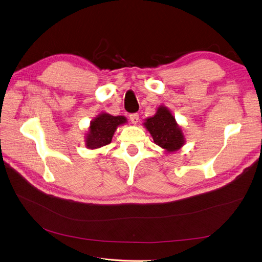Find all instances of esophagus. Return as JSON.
Here are the masks:
<instances>
[{"label":"esophagus","instance_id":"1","mask_svg":"<svg viewBox=\"0 0 262 262\" xmlns=\"http://www.w3.org/2000/svg\"><path fill=\"white\" fill-rule=\"evenodd\" d=\"M129 120L133 124L136 125L139 121V115H138V113H132V115L129 116Z\"/></svg>","mask_w":262,"mask_h":262}]
</instances>
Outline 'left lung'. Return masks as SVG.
I'll return each mask as SVG.
<instances>
[{
    "instance_id": "8db88e82",
    "label": "left lung",
    "mask_w": 262,
    "mask_h": 262,
    "mask_svg": "<svg viewBox=\"0 0 262 262\" xmlns=\"http://www.w3.org/2000/svg\"><path fill=\"white\" fill-rule=\"evenodd\" d=\"M143 125L151 134L154 143L168 153L180 150L185 143L183 132L165 106H159L155 115L145 119Z\"/></svg>"
}]
</instances>
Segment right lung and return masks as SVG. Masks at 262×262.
I'll use <instances>...</instances> for the list:
<instances>
[{"mask_svg": "<svg viewBox=\"0 0 262 262\" xmlns=\"http://www.w3.org/2000/svg\"><path fill=\"white\" fill-rule=\"evenodd\" d=\"M126 122L127 119L123 116L113 117L106 112L100 113L90 123L89 132L85 137V145L88 149H98V147L109 144L118 126Z\"/></svg>", "mask_w": 262, "mask_h": 262, "instance_id": "1", "label": "right lung"}]
</instances>
